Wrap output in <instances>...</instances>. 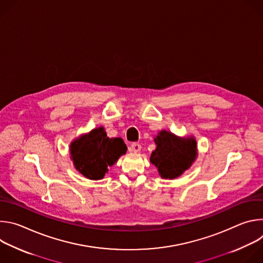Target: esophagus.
<instances>
[{"label":"esophagus","instance_id":"esophagus-1","mask_svg":"<svg viewBox=\"0 0 263 263\" xmlns=\"http://www.w3.org/2000/svg\"><path fill=\"white\" fill-rule=\"evenodd\" d=\"M141 149V145L139 143H132L130 146V151L133 153H139Z\"/></svg>","mask_w":263,"mask_h":263}]
</instances>
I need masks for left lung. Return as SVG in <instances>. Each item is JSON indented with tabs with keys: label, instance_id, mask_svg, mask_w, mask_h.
I'll return each mask as SVG.
<instances>
[{
	"label": "left lung",
	"instance_id": "8db88e82",
	"mask_svg": "<svg viewBox=\"0 0 263 263\" xmlns=\"http://www.w3.org/2000/svg\"><path fill=\"white\" fill-rule=\"evenodd\" d=\"M156 148L149 161L158 170L162 179L173 180L189 170L198 157V145L195 136H177L161 130L154 137Z\"/></svg>",
	"mask_w": 263,
	"mask_h": 263
}]
</instances>
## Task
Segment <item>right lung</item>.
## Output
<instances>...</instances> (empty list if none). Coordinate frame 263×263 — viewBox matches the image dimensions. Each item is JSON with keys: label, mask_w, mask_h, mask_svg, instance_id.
<instances>
[{"label": "right lung", "mask_w": 263, "mask_h": 263, "mask_svg": "<svg viewBox=\"0 0 263 263\" xmlns=\"http://www.w3.org/2000/svg\"><path fill=\"white\" fill-rule=\"evenodd\" d=\"M127 145L120 137L110 138L100 126L74 138L69 143V154L73 166L89 180H101L121 156Z\"/></svg>", "instance_id": "right-lung-1"}]
</instances>
